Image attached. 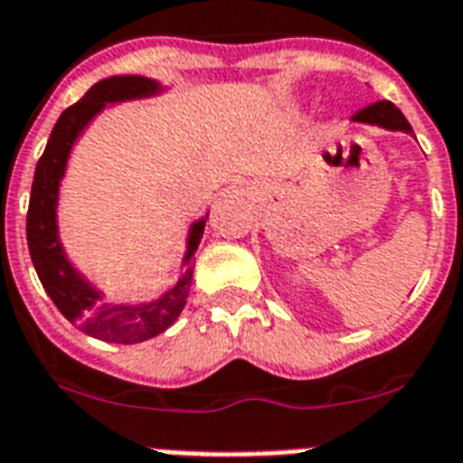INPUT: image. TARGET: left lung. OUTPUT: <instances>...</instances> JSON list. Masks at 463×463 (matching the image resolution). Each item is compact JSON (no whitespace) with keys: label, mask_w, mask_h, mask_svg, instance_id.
Listing matches in <instances>:
<instances>
[{"label":"left lung","mask_w":463,"mask_h":463,"mask_svg":"<svg viewBox=\"0 0 463 463\" xmlns=\"http://www.w3.org/2000/svg\"><path fill=\"white\" fill-rule=\"evenodd\" d=\"M353 122H363V125H377L382 129H392V132H406L413 134L409 119L403 118L402 110L396 108L394 103L389 100H380V103H373L363 108L360 112L353 115Z\"/></svg>","instance_id":"obj_1"}]
</instances>
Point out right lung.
<instances>
[{
	"label": "right lung",
	"mask_w": 463,
	"mask_h": 463,
	"mask_svg": "<svg viewBox=\"0 0 463 463\" xmlns=\"http://www.w3.org/2000/svg\"><path fill=\"white\" fill-rule=\"evenodd\" d=\"M163 86L146 76H110L90 86L89 93L61 112L47 139L45 154L35 165V177L31 187V203L25 218V238L31 250L33 267L47 296L52 298L61 315L79 329L110 344H141L158 336L180 317L187 305L192 274H194V252L202 242L206 218L192 223L187 235V252L182 260V271L173 288L163 293L158 300L141 305H115L105 303L103 293L93 288L89 279L79 274L74 264L67 260V252L60 242L57 228V199H60V182L67 170V160L76 139L89 127V122L105 105L137 100L160 93Z\"/></svg>",
	"instance_id": "add662e5"
}]
</instances>
